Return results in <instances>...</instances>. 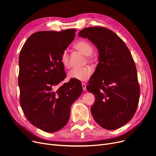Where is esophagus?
Returning a JSON list of instances; mask_svg holds the SVG:
<instances>
[{"mask_svg": "<svg viewBox=\"0 0 156 156\" xmlns=\"http://www.w3.org/2000/svg\"><path fill=\"white\" fill-rule=\"evenodd\" d=\"M81 85H82V87H83V90H86V84L85 83H81Z\"/></svg>", "mask_w": 156, "mask_h": 156, "instance_id": "obj_1", "label": "esophagus"}]
</instances>
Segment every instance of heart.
<instances>
[{
  "mask_svg": "<svg viewBox=\"0 0 156 156\" xmlns=\"http://www.w3.org/2000/svg\"><path fill=\"white\" fill-rule=\"evenodd\" d=\"M74 48L81 52L82 54L87 55V60L90 63H94L96 61V57L93 54L94 48L92 44L86 40H79L74 44ZM60 61L63 66L66 68H69V57L67 51H64L60 58ZM92 69L87 66L74 68L68 74L69 78L76 80L79 81H85L88 80L92 75Z\"/></svg>",
  "mask_w": 156,
  "mask_h": 156,
  "instance_id": "obj_1",
  "label": "heart"
}]
</instances>
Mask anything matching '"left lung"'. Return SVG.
<instances>
[{
	"instance_id": "8db88e82",
	"label": "left lung",
	"mask_w": 156,
	"mask_h": 156,
	"mask_svg": "<svg viewBox=\"0 0 156 156\" xmlns=\"http://www.w3.org/2000/svg\"><path fill=\"white\" fill-rule=\"evenodd\" d=\"M79 37L88 38L99 52V64L87 86L95 101L92 116L102 128L112 130L129 122L136 111L140 86L128 48L115 33L103 27H88Z\"/></svg>"
}]
</instances>
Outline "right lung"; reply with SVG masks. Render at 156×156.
Segmentation results:
<instances>
[{
	"label": "right lung",
	"mask_w": 156,
	"mask_h": 156,
	"mask_svg": "<svg viewBox=\"0 0 156 156\" xmlns=\"http://www.w3.org/2000/svg\"><path fill=\"white\" fill-rule=\"evenodd\" d=\"M75 31L36 32L20 54V105L31 123L46 132H57L67 124L71 106L83 92L81 81L74 79L55 88L66 77L60 58Z\"/></svg>",
	"instance_id": "add662e5"
}]
</instances>
